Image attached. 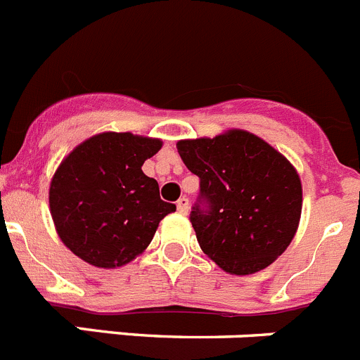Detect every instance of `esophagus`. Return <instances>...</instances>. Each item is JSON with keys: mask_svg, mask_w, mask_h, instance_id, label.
Here are the masks:
<instances>
[{"mask_svg": "<svg viewBox=\"0 0 360 360\" xmlns=\"http://www.w3.org/2000/svg\"><path fill=\"white\" fill-rule=\"evenodd\" d=\"M176 209L180 214H187V212H189V198L182 196V198L176 202Z\"/></svg>", "mask_w": 360, "mask_h": 360, "instance_id": "esophagus-1", "label": "esophagus"}]
</instances>
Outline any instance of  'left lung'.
<instances>
[{
    "instance_id": "obj_1",
    "label": "left lung",
    "mask_w": 360,
    "mask_h": 360,
    "mask_svg": "<svg viewBox=\"0 0 360 360\" xmlns=\"http://www.w3.org/2000/svg\"><path fill=\"white\" fill-rule=\"evenodd\" d=\"M176 149L200 178L189 216L200 249L229 274H254L274 263L301 218L303 189L294 165L243 129L178 141Z\"/></svg>"
}]
</instances>
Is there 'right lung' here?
I'll return each instance as SVG.
<instances>
[{
	"mask_svg": "<svg viewBox=\"0 0 360 360\" xmlns=\"http://www.w3.org/2000/svg\"><path fill=\"white\" fill-rule=\"evenodd\" d=\"M162 141L133 133L90 136L61 162L50 182V212L63 243L82 262L117 269L148 249L164 216L176 211L160 198L142 165Z\"/></svg>",
	"mask_w": 360,
	"mask_h": 360,
	"instance_id": "right-lung-1",
	"label": "right lung"
}]
</instances>
